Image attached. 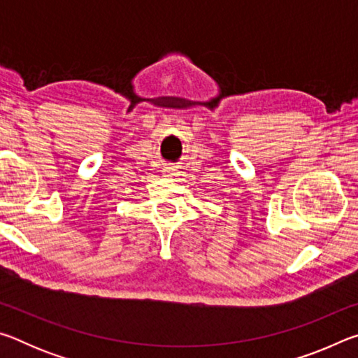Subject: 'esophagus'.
Instances as JSON below:
<instances>
[{
    "mask_svg": "<svg viewBox=\"0 0 358 358\" xmlns=\"http://www.w3.org/2000/svg\"><path fill=\"white\" fill-rule=\"evenodd\" d=\"M164 173L167 175V177H172V175H175V167L172 164H167L164 167Z\"/></svg>",
    "mask_w": 358,
    "mask_h": 358,
    "instance_id": "34e87169",
    "label": "esophagus"
}]
</instances>
